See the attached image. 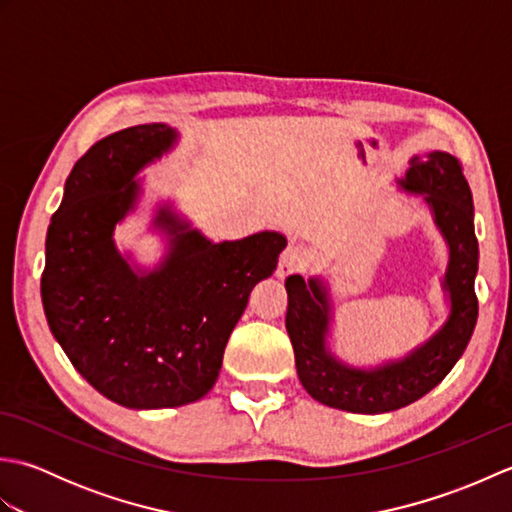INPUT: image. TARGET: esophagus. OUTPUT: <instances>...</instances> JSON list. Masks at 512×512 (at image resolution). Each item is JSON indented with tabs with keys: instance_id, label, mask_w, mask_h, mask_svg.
Returning <instances> with one entry per match:
<instances>
[{
	"instance_id": "1",
	"label": "esophagus",
	"mask_w": 512,
	"mask_h": 512,
	"mask_svg": "<svg viewBox=\"0 0 512 512\" xmlns=\"http://www.w3.org/2000/svg\"><path fill=\"white\" fill-rule=\"evenodd\" d=\"M306 264V248L299 244H290L284 253L279 257V266H277V277L286 279L292 273H299V270Z\"/></svg>"
}]
</instances>
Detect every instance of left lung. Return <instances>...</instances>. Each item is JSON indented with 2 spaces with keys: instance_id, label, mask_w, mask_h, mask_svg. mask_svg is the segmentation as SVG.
Segmentation results:
<instances>
[{
  "instance_id": "left-lung-1",
  "label": "left lung",
  "mask_w": 512,
  "mask_h": 512,
  "mask_svg": "<svg viewBox=\"0 0 512 512\" xmlns=\"http://www.w3.org/2000/svg\"><path fill=\"white\" fill-rule=\"evenodd\" d=\"M402 191L422 193L433 222L449 246L444 290L449 295V317L429 341L405 358L372 369L352 367L328 350L332 301L319 277L286 279V330L301 385L321 405L352 413H387L407 407L440 385L460 361L477 323L475 275L480 248L473 226V195L460 160L447 151L413 156Z\"/></svg>"
}]
</instances>
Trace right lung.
I'll list each match as a JSON object with an SVG mask.
<instances>
[{
	"mask_svg": "<svg viewBox=\"0 0 512 512\" xmlns=\"http://www.w3.org/2000/svg\"><path fill=\"white\" fill-rule=\"evenodd\" d=\"M176 143V129L149 123L92 145L65 180L46 237L41 301L54 339L99 394L129 409L209 394L250 290L288 244L275 231L213 244L165 204L154 226L167 255L154 270L129 264L114 228L138 202V171Z\"/></svg>",
	"mask_w": 512,
	"mask_h": 512,
	"instance_id": "right-lung-1",
	"label": "right lung"
}]
</instances>
